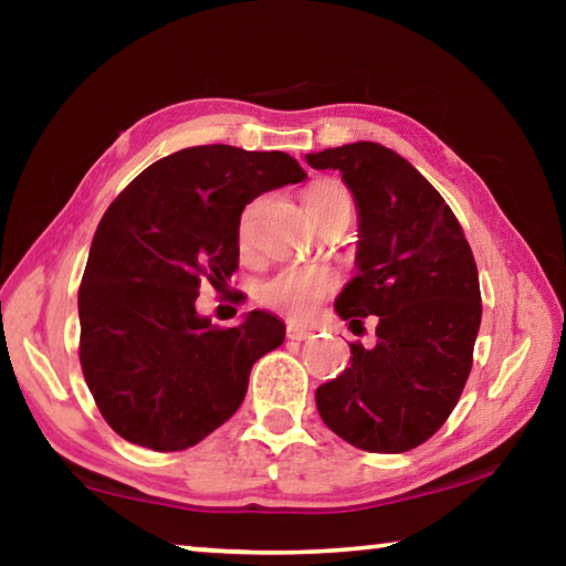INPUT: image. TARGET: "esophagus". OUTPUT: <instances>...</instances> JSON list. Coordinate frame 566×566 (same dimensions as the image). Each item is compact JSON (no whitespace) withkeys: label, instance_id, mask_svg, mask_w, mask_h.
I'll use <instances>...</instances> for the list:
<instances>
[{"label":"esophagus","instance_id":"obj_1","mask_svg":"<svg viewBox=\"0 0 566 566\" xmlns=\"http://www.w3.org/2000/svg\"><path fill=\"white\" fill-rule=\"evenodd\" d=\"M286 337H290L292 342H304V339H312V332L310 329H302V327H294V324H290V327H286Z\"/></svg>","mask_w":566,"mask_h":566}]
</instances>
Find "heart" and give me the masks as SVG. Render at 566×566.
<instances>
[{
    "label": "heart",
    "mask_w": 566,
    "mask_h": 566,
    "mask_svg": "<svg viewBox=\"0 0 566 566\" xmlns=\"http://www.w3.org/2000/svg\"><path fill=\"white\" fill-rule=\"evenodd\" d=\"M306 212L310 217H317L327 209L334 207H349L352 209V195L349 189L339 185V181H317L304 197ZM256 205L244 207L242 217H239V242H249V229H252V217H254ZM339 276L329 266L322 264H292L284 266V270L274 272L266 276L264 282L256 286V302H260L264 310H272L282 317L290 319H306L312 317L314 310H317L322 300L337 290Z\"/></svg>",
    "instance_id": "1"
}]
</instances>
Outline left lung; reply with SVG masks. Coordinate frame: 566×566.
Masks as SVG:
<instances>
[{"label": "left lung", "mask_w": 566, "mask_h": 566, "mask_svg": "<svg viewBox=\"0 0 566 566\" xmlns=\"http://www.w3.org/2000/svg\"><path fill=\"white\" fill-rule=\"evenodd\" d=\"M306 165L339 169L359 209V274L334 306L359 327L379 317L375 347L349 344V367L317 389L319 417L364 452H409L444 424L472 371L474 254L442 195L397 151L354 142Z\"/></svg>", "instance_id": "1"}]
</instances>
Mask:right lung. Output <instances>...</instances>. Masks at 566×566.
I'll use <instances>...</instances> for the list:
<instances>
[{
	"label": "right lung",
	"mask_w": 566,
	"mask_h": 566,
	"mask_svg": "<svg viewBox=\"0 0 566 566\" xmlns=\"http://www.w3.org/2000/svg\"><path fill=\"white\" fill-rule=\"evenodd\" d=\"M304 177L284 151L189 147L147 167L104 212L80 286V364L122 439L179 452L242 405L249 371L284 342V324L249 312L217 327L195 302L205 282L222 292L239 270L242 209Z\"/></svg>",
	"instance_id": "add662e5"
}]
</instances>
